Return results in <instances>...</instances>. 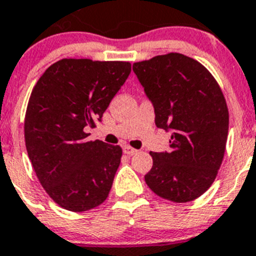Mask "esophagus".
Instances as JSON below:
<instances>
[{
  "mask_svg": "<svg viewBox=\"0 0 256 256\" xmlns=\"http://www.w3.org/2000/svg\"><path fill=\"white\" fill-rule=\"evenodd\" d=\"M124 153L128 156H132V154H135V153H138V150H134V148H131V146H124Z\"/></svg>",
  "mask_w": 256,
  "mask_h": 256,
  "instance_id": "obj_1",
  "label": "esophagus"
}]
</instances>
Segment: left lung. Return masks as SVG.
Returning <instances> with one entry per match:
<instances>
[{
    "mask_svg": "<svg viewBox=\"0 0 256 256\" xmlns=\"http://www.w3.org/2000/svg\"><path fill=\"white\" fill-rule=\"evenodd\" d=\"M132 70L154 106L156 126L171 130L170 152H150L146 186L178 204L198 198L226 152L230 113L220 86L201 63L179 52L138 62Z\"/></svg>",
    "mask_w": 256,
    "mask_h": 256,
    "instance_id": "obj_1",
    "label": "left lung"
}]
</instances>
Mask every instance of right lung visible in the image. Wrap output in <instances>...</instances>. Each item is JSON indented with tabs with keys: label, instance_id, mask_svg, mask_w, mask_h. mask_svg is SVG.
I'll use <instances>...</instances> for the list:
<instances>
[{
	"label": "right lung",
	"instance_id": "obj_1",
	"mask_svg": "<svg viewBox=\"0 0 256 256\" xmlns=\"http://www.w3.org/2000/svg\"><path fill=\"white\" fill-rule=\"evenodd\" d=\"M131 72L128 62L62 59L30 94L24 138L33 170L50 198L82 212L102 205L121 162L120 146L86 140Z\"/></svg>",
	"mask_w": 256,
	"mask_h": 256
}]
</instances>
